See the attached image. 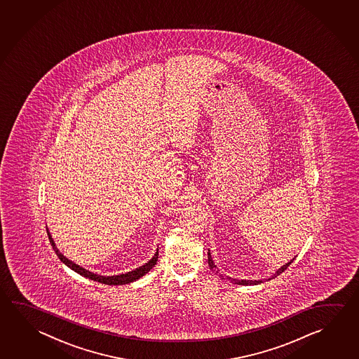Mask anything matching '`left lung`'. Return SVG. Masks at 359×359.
<instances>
[{"instance_id":"left-lung-1","label":"left lung","mask_w":359,"mask_h":359,"mask_svg":"<svg viewBox=\"0 0 359 359\" xmlns=\"http://www.w3.org/2000/svg\"><path fill=\"white\" fill-rule=\"evenodd\" d=\"M294 259H291L289 264H283L281 269H278L276 271V273L272 276V278H275V277L278 276L280 273H283V271L286 270L287 267H289L291 262H292ZM208 264H209V267H210V270L214 271L218 276L222 278V280H228V281H231L233 283H237V285H245V286H248V285H258V283H264V280H237V278H231V277H224L222 273H219V270H217V266L214 264L213 259H212V256H210V252H208ZM271 278H266V281H269Z\"/></svg>"}]
</instances>
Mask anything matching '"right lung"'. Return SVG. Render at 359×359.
<instances>
[{
    "label": "right lung",
    "mask_w": 359,
    "mask_h": 359,
    "mask_svg": "<svg viewBox=\"0 0 359 359\" xmlns=\"http://www.w3.org/2000/svg\"><path fill=\"white\" fill-rule=\"evenodd\" d=\"M46 232H48V237H49V241H50L53 250L55 251L57 257H59V259H60L63 264H67L72 270L76 271V273H79V275H82V276L84 277H88L90 280L97 281V283H104V285H125V283H133V281L139 280L140 277L146 275V273L151 270L152 267L156 264V262H158V250L156 251V253L154 255V257H152L147 264L141 266V267L136 269V270L127 272L125 275H118V276H101V275H97V273H93V272H90V271L83 269L79 264H74L73 261H70V259L65 257L63 253H60V251L57 250L55 242L51 238V234L48 228H46Z\"/></svg>",
    "instance_id": "1"
}]
</instances>
